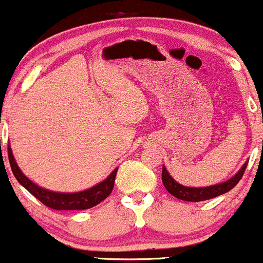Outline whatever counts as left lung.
Instances as JSON below:
<instances>
[{"label": "left lung", "instance_id": "8db88e82", "mask_svg": "<svg viewBox=\"0 0 263 263\" xmlns=\"http://www.w3.org/2000/svg\"><path fill=\"white\" fill-rule=\"evenodd\" d=\"M247 163L246 161L242 164V167L238 170V172L235 174L234 177H231L230 179L225 180L222 183L214 184V185L209 186H185L179 184L174 180V178L171 176L170 172L167 171V168L163 165L162 168V182L164 184L165 189L168 190V193H171L173 197H176L180 200L185 201H203V200H209L219 195L225 194V193L230 192L236 184L240 182V179L243 176V172H245Z\"/></svg>", "mask_w": 263, "mask_h": 263}]
</instances>
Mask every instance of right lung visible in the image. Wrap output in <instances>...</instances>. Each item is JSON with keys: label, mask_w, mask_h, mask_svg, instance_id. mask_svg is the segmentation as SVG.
<instances>
[{"label": "right lung", "mask_w": 263, "mask_h": 263, "mask_svg": "<svg viewBox=\"0 0 263 263\" xmlns=\"http://www.w3.org/2000/svg\"><path fill=\"white\" fill-rule=\"evenodd\" d=\"M8 159H10L11 170L13 172V176L16 177L18 183L25 186L45 206L52 208L54 210H85L100 204L112 192L115 178H116L117 170H119V168H115L106 179L91 186V188L75 193H62L42 188V186L33 183L28 177H26L25 173L18 167L16 159H14L11 144H8Z\"/></svg>", "instance_id": "obj_1"}]
</instances>
